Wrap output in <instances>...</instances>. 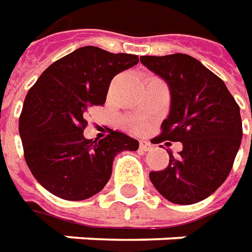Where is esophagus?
Instances as JSON below:
<instances>
[{"label":"esophagus","mask_w":252,"mask_h":252,"mask_svg":"<svg viewBox=\"0 0 252 252\" xmlns=\"http://www.w3.org/2000/svg\"><path fill=\"white\" fill-rule=\"evenodd\" d=\"M152 148V145L148 142V141H144V140H141L140 141V151L142 152H146V151H149Z\"/></svg>","instance_id":"1"}]
</instances>
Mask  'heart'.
Returning a JSON list of instances; mask_svg holds the SVG:
<instances>
[{
    "mask_svg": "<svg viewBox=\"0 0 252 252\" xmlns=\"http://www.w3.org/2000/svg\"><path fill=\"white\" fill-rule=\"evenodd\" d=\"M133 127H134L135 130H140L141 127H142V125H141V123H134V125H133Z\"/></svg>",
    "mask_w": 252,
    "mask_h": 252,
    "instance_id": "heart-1",
    "label": "heart"
}]
</instances>
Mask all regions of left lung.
<instances>
[{
    "instance_id": "8db88e82",
    "label": "left lung",
    "mask_w": 252,
    "mask_h": 252,
    "mask_svg": "<svg viewBox=\"0 0 252 252\" xmlns=\"http://www.w3.org/2000/svg\"><path fill=\"white\" fill-rule=\"evenodd\" d=\"M142 65L164 78L171 110L158 142H182L151 182L169 202L191 205L212 195L229 175L243 137L240 110L224 81L187 54L144 55Z\"/></svg>"
}]
</instances>
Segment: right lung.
I'll list each match as a JSON object with an SVG mask.
<instances>
[{
    "label": "right lung",
    "mask_w": 252,
    "mask_h": 252,
    "mask_svg": "<svg viewBox=\"0 0 252 252\" xmlns=\"http://www.w3.org/2000/svg\"><path fill=\"white\" fill-rule=\"evenodd\" d=\"M138 63L133 54L94 46L55 61L28 91L19 119L24 158L42 186L67 201H83L103 190L119 152L137 151L138 141L111 130L87 140V112L103 106L111 80Z\"/></svg>",
    "instance_id": "add662e5"
}]
</instances>
